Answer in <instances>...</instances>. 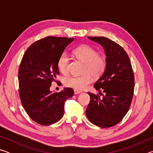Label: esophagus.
Here are the masks:
<instances>
[{
	"mask_svg": "<svg viewBox=\"0 0 153 153\" xmlns=\"http://www.w3.org/2000/svg\"><path fill=\"white\" fill-rule=\"evenodd\" d=\"M82 91H80V90H74V94H79V93H81Z\"/></svg>",
	"mask_w": 153,
	"mask_h": 153,
	"instance_id": "esophagus-1",
	"label": "esophagus"
}]
</instances>
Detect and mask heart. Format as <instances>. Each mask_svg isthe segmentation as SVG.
Returning a JSON list of instances; mask_svg holds the SVG:
<instances>
[{
    "label": "heart",
    "instance_id": "1",
    "mask_svg": "<svg viewBox=\"0 0 153 153\" xmlns=\"http://www.w3.org/2000/svg\"><path fill=\"white\" fill-rule=\"evenodd\" d=\"M74 55L79 61L84 63L82 76H68L64 78V84L67 87L77 90L86 88L93 78L98 79L102 76L107 67V61L103 55L88 45L77 46L74 50ZM69 56L66 53H62L57 61V67L61 73L68 71Z\"/></svg>",
    "mask_w": 153,
    "mask_h": 153
}]
</instances>
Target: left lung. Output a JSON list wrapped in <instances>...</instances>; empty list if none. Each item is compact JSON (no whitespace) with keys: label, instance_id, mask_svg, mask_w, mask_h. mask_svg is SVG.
Returning <instances> with one entry per match:
<instances>
[{"label":"left lung","instance_id":"obj_1","mask_svg":"<svg viewBox=\"0 0 153 153\" xmlns=\"http://www.w3.org/2000/svg\"><path fill=\"white\" fill-rule=\"evenodd\" d=\"M88 38L104 48L107 67L94 85L102 97L88 92L86 116L96 126L110 128L120 123L130 107L135 85L134 71L128 54L120 45L102 36Z\"/></svg>","mask_w":153,"mask_h":153}]
</instances>
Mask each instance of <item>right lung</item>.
Masks as SVG:
<instances>
[{"label": "right lung", "instance_id": "add662e5", "mask_svg": "<svg viewBox=\"0 0 153 153\" xmlns=\"http://www.w3.org/2000/svg\"><path fill=\"white\" fill-rule=\"evenodd\" d=\"M74 40L48 36L33 43L23 56L18 72L19 97L29 117L40 125L60 120L65 102L74 94L71 88L59 92L50 91L51 83L59 74V56Z\"/></svg>", "mask_w": 153, "mask_h": 153}]
</instances>
